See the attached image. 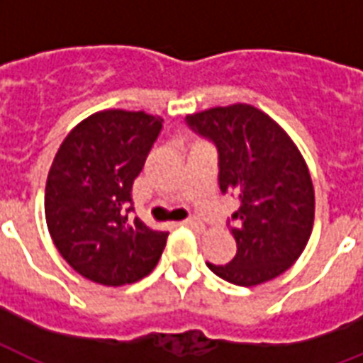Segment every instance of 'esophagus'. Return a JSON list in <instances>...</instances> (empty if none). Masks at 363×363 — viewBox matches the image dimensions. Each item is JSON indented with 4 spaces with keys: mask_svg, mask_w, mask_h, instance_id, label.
Segmentation results:
<instances>
[{
    "mask_svg": "<svg viewBox=\"0 0 363 363\" xmlns=\"http://www.w3.org/2000/svg\"><path fill=\"white\" fill-rule=\"evenodd\" d=\"M182 224H184V226H190V228H198V230H201V228H203V222L199 220L198 216H188L186 220L182 222Z\"/></svg>",
    "mask_w": 363,
    "mask_h": 363,
    "instance_id": "esophagus-1",
    "label": "esophagus"
}]
</instances>
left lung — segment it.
<instances>
[{"instance_id":"8db88e82","label":"left lung","mask_w":363,"mask_h":363,"mask_svg":"<svg viewBox=\"0 0 363 363\" xmlns=\"http://www.w3.org/2000/svg\"><path fill=\"white\" fill-rule=\"evenodd\" d=\"M186 124L215 145L220 192L239 201L228 218L238 254L209 269L238 286L275 279L299 258L313 230L315 190L305 160L281 125L250 105L215 107L186 116Z\"/></svg>"}]
</instances>
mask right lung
I'll return each instance as SVG.
<instances>
[{
  "mask_svg": "<svg viewBox=\"0 0 363 363\" xmlns=\"http://www.w3.org/2000/svg\"><path fill=\"white\" fill-rule=\"evenodd\" d=\"M162 118L104 111L65 137L48 171L45 216L54 245L84 279L122 286L156 267L167 232L133 216V181L162 133Z\"/></svg>",
  "mask_w": 363,
  "mask_h": 363,
  "instance_id": "1",
  "label": "right lung"
}]
</instances>
